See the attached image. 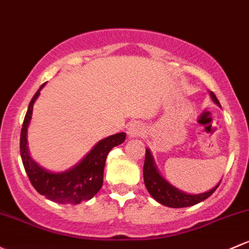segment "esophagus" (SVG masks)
<instances>
[{
	"label": "esophagus",
	"instance_id": "esophagus-1",
	"mask_svg": "<svg viewBox=\"0 0 249 249\" xmlns=\"http://www.w3.org/2000/svg\"><path fill=\"white\" fill-rule=\"evenodd\" d=\"M144 127H143V125L138 122L132 123L129 126V129H127V135H129L130 138L141 137V136L144 135Z\"/></svg>",
	"mask_w": 249,
	"mask_h": 249
}]
</instances>
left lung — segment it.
<instances>
[{
  "mask_svg": "<svg viewBox=\"0 0 249 249\" xmlns=\"http://www.w3.org/2000/svg\"><path fill=\"white\" fill-rule=\"evenodd\" d=\"M211 99L216 105H219L218 99L213 91H209ZM143 178H144V184L148 192L150 193L151 197L160 204L168 208H187V206L196 205V204L200 203V201L205 200L206 198L210 197L211 195L216 191V188L219 186L221 181L216 185V186L211 188V190L206 191L204 193H198V195H191L186 193L184 191L179 190L175 186H173L171 182L167 181L161 173L159 172L158 167H156L155 161H154L153 155H151L150 150L145 149V160L144 166H143Z\"/></svg>",
  "mask_w": 249,
  "mask_h": 249,
  "instance_id": "obj_1",
  "label": "left lung"
}]
</instances>
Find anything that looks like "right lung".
<instances>
[{"mask_svg": "<svg viewBox=\"0 0 249 249\" xmlns=\"http://www.w3.org/2000/svg\"><path fill=\"white\" fill-rule=\"evenodd\" d=\"M45 83L40 86L28 105L20 136V154L23 167L33 187L50 200L59 204H80L91 199L104 182L106 158L114 146L125 141V132L108 136L99 141L78 163L64 172H50L31 158L27 146V130L32 119L33 105Z\"/></svg>", "mask_w": 249, "mask_h": 249, "instance_id": "1", "label": "right lung"}]
</instances>
